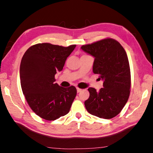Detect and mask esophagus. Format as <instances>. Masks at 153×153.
I'll return each mask as SVG.
<instances>
[{
	"mask_svg": "<svg viewBox=\"0 0 153 153\" xmlns=\"http://www.w3.org/2000/svg\"><path fill=\"white\" fill-rule=\"evenodd\" d=\"M82 91V89H80V88H77V92H81Z\"/></svg>",
	"mask_w": 153,
	"mask_h": 153,
	"instance_id": "obj_1",
	"label": "esophagus"
}]
</instances>
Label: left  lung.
Masks as SVG:
<instances>
[{
	"label": "left lung",
	"mask_w": 153,
	"mask_h": 153,
	"mask_svg": "<svg viewBox=\"0 0 153 153\" xmlns=\"http://www.w3.org/2000/svg\"><path fill=\"white\" fill-rule=\"evenodd\" d=\"M81 48L94 56L93 73L104 81L98 92L93 88L88 89L90 97L84 102L86 110L100 118L115 117L123 109L130 93V68L126 51L112 38L83 45Z\"/></svg>",
	"instance_id": "obj_1"
}]
</instances>
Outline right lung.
Here are the masks:
<instances>
[{
  "label": "right lung",
  "mask_w": 153,
  "mask_h": 153,
  "mask_svg": "<svg viewBox=\"0 0 153 153\" xmlns=\"http://www.w3.org/2000/svg\"><path fill=\"white\" fill-rule=\"evenodd\" d=\"M76 46L39 43L23 56L19 71L22 91L32 110L44 120L53 121L67 115L76 98V87L63 88L55 83L56 71L63 69Z\"/></svg>",
  "instance_id": "obj_1"
}]
</instances>
